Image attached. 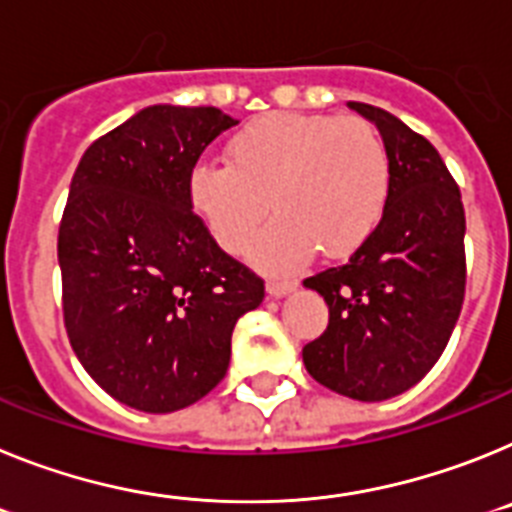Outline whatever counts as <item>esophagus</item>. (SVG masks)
Here are the masks:
<instances>
[{
	"label": "esophagus",
	"instance_id": "1",
	"mask_svg": "<svg viewBox=\"0 0 512 512\" xmlns=\"http://www.w3.org/2000/svg\"><path fill=\"white\" fill-rule=\"evenodd\" d=\"M296 286L299 283L296 281H268V296H273V299H283V296H288L291 291H296Z\"/></svg>",
	"mask_w": 512,
	"mask_h": 512
}]
</instances>
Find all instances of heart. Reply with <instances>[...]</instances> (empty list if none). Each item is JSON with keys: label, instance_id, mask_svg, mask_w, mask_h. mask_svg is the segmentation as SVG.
<instances>
[{"label": "heart", "instance_id": "b5f03b06", "mask_svg": "<svg viewBox=\"0 0 512 512\" xmlns=\"http://www.w3.org/2000/svg\"><path fill=\"white\" fill-rule=\"evenodd\" d=\"M226 151L229 164H195L190 206L231 255L255 242L273 208L278 219L252 250L265 270L299 268L317 247L350 255L389 201V154L361 118L270 113L247 123Z\"/></svg>", "mask_w": 512, "mask_h": 512}]
</instances>
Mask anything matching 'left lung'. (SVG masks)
<instances>
[{"label": "left lung", "mask_w": 512, "mask_h": 512, "mask_svg": "<svg viewBox=\"0 0 512 512\" xmlns=\"http://www.w3.org/2000/svg\"><path fill=\"white\" fill-rule=\"evenodd\" d=\"M348 108L384 139L389 201L345 265L304 281L330 306V324L301 355L327 389L384 402L415 386L446 350L464 304L466 219L459 185L425 136L366 102Z\"/></svg>", "instance_id": "8db88e82"}]
</instances>
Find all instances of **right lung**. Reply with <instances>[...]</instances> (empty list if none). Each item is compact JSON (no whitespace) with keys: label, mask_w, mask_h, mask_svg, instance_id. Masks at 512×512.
Returning <instances> with one entry per match:
<instances>
[{"label":"right lung","mask_w":512,"mask_h":512,"mask_svg":"<svg viewBox=\"0 0 512 512\" xmlns=\"http://www.w3.org/2000/svg\"><path fill=\"white\" fill-rule=\"evenodd\" d=\"M219 108L151 105L79 159L59 226L71 348L110 397L162 415L226 376L231 332L265 286L193 213L206 146L237 126Z\"/></svg>","instance_id":"add662e5"}]
</instances>
